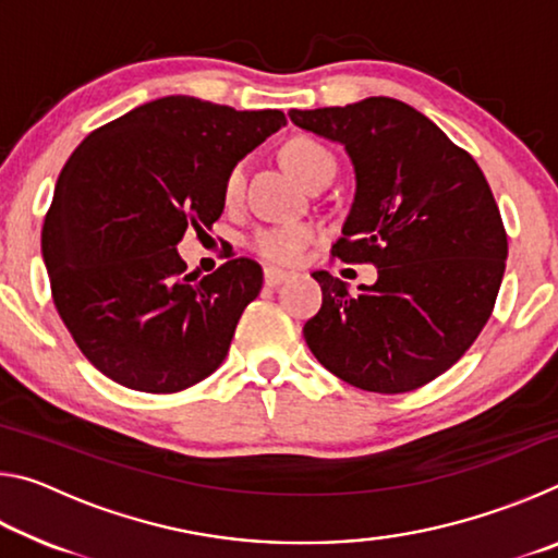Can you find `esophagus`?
<instances>
[{"instance_id": "esophagus-1", "label": "esophagus", "mask_w": 558, "mask_h": 558, "mask_svg": "<svg viewBox=\"0 0 558 558\" xmlns=\"http://www.w3.org/2000/svg\"><path fill=\"white\" fill-rule=\"evenodd\" d=\"M263 280H266L268 288H278V286H282V282H286V280H290V272L268 266L266 270H263Z\"/></svg>"}]
</instances>
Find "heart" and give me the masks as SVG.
<instances>
[{
  "instance_id": "1",
  "label": "heart",
  "mask_w": 558,
  "mask_h": 558,
  "mask_svg": "<svg viewBox=\"0 0 558 558\" xmlns=\"http://www.w3.org/2000/svg\"><path fill=\"white\" fill-rule=\"evenodd\" d=\"M286 159L302 182L310 184V179L323 172L327 167L337 169V159L329 153V147L317 143L313 137H295L286 147ZM245 184V162H235L223 179V199L233 204L241 199ZM315 239V229L307 223H276L263 226L251 235V251L260 258L272 263H295L305 245Z\"/></svg>"
}]
</instances>
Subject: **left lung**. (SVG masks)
<instances>
[{
    "label": "left lung",
    "mask_w": 558,
    "mask_h": 558,
    "mask_svg": "<svg viewBox=\"0 0 558 558\" xmlns=\"http://www.w3.org/2000/svg\"><path fill=\"white\" fill-rule=\"evenodd\" d=\"M298 128L344 145L356 192L332 256L374 263L352 295L327 270L305 342L356 389L403 393L448 372L493 315L507 233L489 184L423 112L393 98L290 110Z\"/></svg>",
    "instance_id": "left-lung-1"
}]
</instances>
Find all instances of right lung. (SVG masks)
Returning <instances> with one entry per match:
<instances>
[{"label":"right lung","mask_w":558,"mask_h":558,"mask_svg":"<svg viewBox=\"0 0 558 558\" xmlns=\"http://www.w3.org/2000/svg\"><path fill=\"white\" fill-rule=\"evenodd\" d=\"M280 110L192 96L93 130L56 182L41 231L53 305L88 362L145 393L199 384L229 354L263 270L233 258L202 280L177 243L223 214L229 169L286 125Z\"/></svg>","instance_id":"obj_1"}]
</instances>
